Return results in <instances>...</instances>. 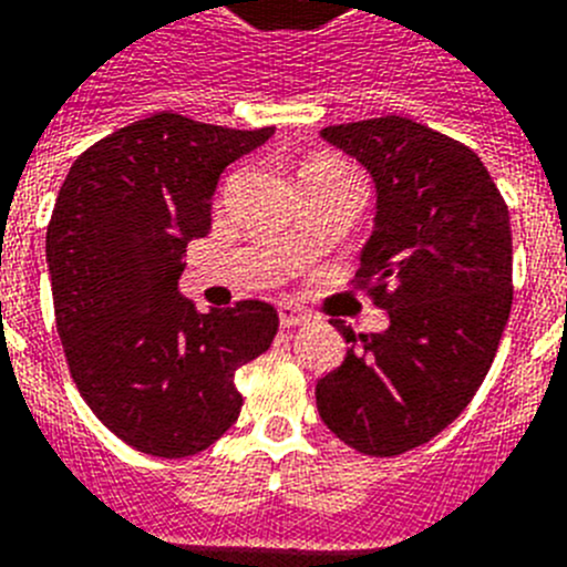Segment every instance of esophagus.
<instances>
[{
	"instance_id": "obj_1",
	"label": "esophagus",
	"mask_w": 567,
	"mask_h": 567,
	"mask_svg": "<svg viewBox=\"0 0 567 567\" xmlns=\"http://www.w3.org/2000/svg\"><path fill=\"white\" fill-rule=\"evenodd\" d=\"M308 322V313L293 308V305H279V324L282 328H297V324Z\"/></svg>"
}]
</instances>
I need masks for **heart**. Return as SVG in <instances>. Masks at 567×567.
Listing matches in <instances>:
<instances>
[{
    "instance_id": "heart-1",
    "label": "heart",
    "mask_w": 567,
    "mask_h": 567,
    "mask_svg": "<svg viewBox=\"0 0 567 567\" xmlns=\"http://www.w3.org/2000/svg\"><path fill=\"white\" fill-rule=\"evenodd\" d=\"M313 165H337V162H328V159H322V162H313Z\"/></svg>"
}]
</instances>
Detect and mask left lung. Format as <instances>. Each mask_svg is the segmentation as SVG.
Returning a JSON list of instances; mask_svg holds the SVG:
<instances>
[{
  "label": "left lung",
  "mask_w": 567,
  "mask_h": 567,
  "mask_svg": "<svg viewBox=\"0 0 567 567\" xmlns=\"http://www.w3.org/2000/svg\"><path fill=\"white\" fill-rule=\"evenodd\" d=\"M377 190L359 279L388 328L353 333L317 382L319 416L359 454L425 445L474 400L511 313V216L488 167L462 142L405 116L319 131Z\"/></svg>",
  "instance_id": "obj_1"
}]
</instances>
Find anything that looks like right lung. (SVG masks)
Returning <instances> with one entry per match:
<instances>
[{
	"instance_id": "1",
	"label": "right lung",
	"mask_w": 567,
	"mask_h": 567,
	"mask_svg": "<svg viewBox=\"0 0 567 567\" xmlns=\"http://www.w3.org/2000/svg\"><path fill=\"white\" fill-rule=\"evenodd\" d=\"M270 136L154 113L87 147L59 188L45 256L68 368L102 425L142 454L214 445L243 408L236 371L277 337L268 302L199 313L179 293L219 176Z\"/></svg>"
}]
</instances>
